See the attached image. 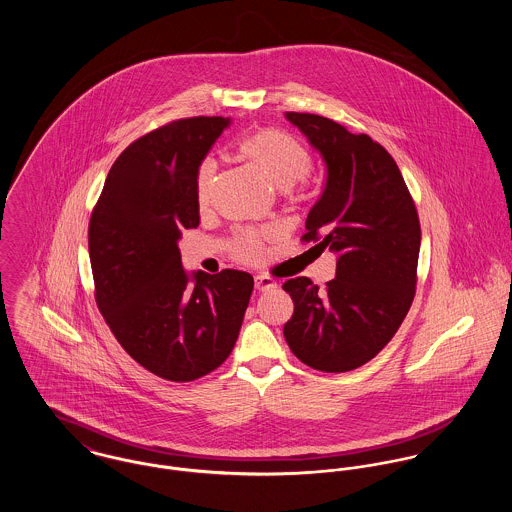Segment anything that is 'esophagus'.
Wrapping results in <instances>:
<instances>
[{
    "instance_id": "obj_1",
    "label": "esophagus",
    "mask_w": 512,
    "mask_h": 512,
    "mask_svg": "<svg viewBox=\"0 0 512 512\" xmlns=\"http://www.w3.org/2000/svg\"><path fill=\"white\" fill-rule=\"evenodd\" d=\"M254 286L258 292H268V290L276 288V282L264 274H258V276H254Z\"/></svg>"
}]
</instances>
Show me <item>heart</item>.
<instances>
[{
  "mask_svg": "<svg viewBox=\"0 0 512 512\" xmlns=\"http://www.w3.org/2000/svg\"><path fill=\"white\" fill-rule=\"evenodd\" d=\"M238 159L246 161L262 179L278 191H288L297 185L311 169V155L305 147L301 146L292 136L264 130L244 138L236 146ZM211 165L205 163L199 175V189L197 199L199 207L205 211L209 207V193H211ZM240 258H256L262 252V236L260 234H244L236 246Z\"/></svg>",
  "mask_w": 512,
  "mask_h": 512,
  "instance_id": "b5f03b06",
  "label": "heart"
}]
</instances>
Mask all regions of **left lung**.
<instances>
[{
	"label": "left lung",
	"instance_id": "left-lung-1",
	"mask_svg": "<svg viewBox=\"0 0 512 512\" xmlns=\"http://www.w3.org/2000/svg\"><path fill=\"white\" fill-rule=\"evenodd\" d=\"M286 120L325 163V187L303 240H321L317 246L339 258L325 290L305 276L282 286L293 299L284 337L303 365L347 372L384 349L412 305L420 220L396 161L380 144L317 114L286 112Z\"/></svg>",
	"mask_w": 512,
	"mask_h": 512
}]
</instances>
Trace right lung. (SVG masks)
<instances>
[{
    "label": "right lung",
    "instance_id": "obj_1",
    "mask_svg": "<svg viewBox=\"0 0 512 512\" xmlns=\"http://www.w3.org/2000/svg\"><path fill=\"white\" fill-rule=\"evenodd\" d=\"M230 118L171 122L114 161L88 226L96 303L149 372L189 382L222 365L254 290L246 272H185L183 228L199 226V167Z\"/></svg>",
    "mask_w": 512,
    "mask_h": 512
}]
</instances>
